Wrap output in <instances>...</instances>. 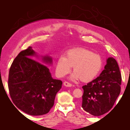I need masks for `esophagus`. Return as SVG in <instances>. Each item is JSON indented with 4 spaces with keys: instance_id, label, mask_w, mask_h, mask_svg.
<instances>
[{
    "instance_id": "obj_1",
    "label": "esophagus",
    "mask_w": 130,
    "mask_h": 130,
    "mask_svg": "<svg viewBox=\"0 0 130 130\" xmlns=\"http://www.w3.org/2000/svg\"><path fill=\"white\" fill-rule=\"evenodd\" d=\"M63 85L66 86V87H72V84H70V83H69L68 82H67V81H65L64 83H63Z\"/></svg>"
}]
</instances>
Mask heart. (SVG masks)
<instances>
[{
	"mask_svg": "<svg viewBox=\"0 0 130 130\" xmlns=\"http://www.w3.org/2000/svg\"><path fill=\"white\" fill-rule=\"evenodd\" d=\"M73 67L74 72L70 78L87 82L93 80L99 73L103 67V60L99 55L84 48L68 50L65 56L58 58L56 73L59 77H64L69 73Z\"/></svg>",
	"mask_w": 130,
	"mask_h": 130,
	"instance_id": "b5f03b06",
	"label": "heart"
}]
</instances>
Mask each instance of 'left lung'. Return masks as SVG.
<instances>
[{
    "instance_id": "1",
    "label": "left lung",
    "mask_w": 130,
    "mask_h": 130,
    "mask_svg": "<svg viewBox=\"0 0 130 130\" xmlns=\"http://www.w3.org/2000/svg\"><path fill=\"white\" fill-rule=\"evenodd\" d=\"M121 75L118 63L109 57L99 76L82 86V107L94 116H100L111 109L120 93Z\"/></svg>"
}]
</instances>
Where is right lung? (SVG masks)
<instances>
[{
  "label": "right lung",
  "mask_w": 130,
  "mask_h": 130,
  "mask_svg": "<svg viewBox=\"0 0 130 130\" xmlns=\"http://www.w3.org/2000/svg\"><path fill=\"white\" fill-rule=\"evenodd\" d=\"M34 56H38L31 46L19 53L10 68L8 87L19 109L31 116H41L53 107L62 82L54 79L46 66L31 58ZM42 60L45 64L53 63L49 56H42Z\"/></svg>",
  "instance_id": "add662e5"
}]
</instances>
